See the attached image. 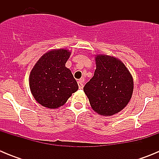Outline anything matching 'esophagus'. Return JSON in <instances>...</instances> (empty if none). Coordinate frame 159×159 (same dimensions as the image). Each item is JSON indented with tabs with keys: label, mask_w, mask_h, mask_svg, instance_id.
<instances>
[{
	"label": "esophagus",
	"mask_w": 159,
	"mask_h": 159,
	"mask_svg": "<svg viewBox=\"0 0 159 159\" xmlns=\"http://www.w3.org/2000/svg\"><path fill=\"white\" fill-rule=\"evenodd\" d=\"M78 85L80 89H83V88H84V80H80L78 81Z\"/></svg>",
	"instance_id": "1"
}]
</instances>
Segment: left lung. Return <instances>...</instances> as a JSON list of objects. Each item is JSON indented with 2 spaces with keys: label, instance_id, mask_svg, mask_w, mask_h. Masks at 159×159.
<instances>
[{
  "label": "left lung",
  "instance_id": "1",
  "mask_svg": "<svg viewBox=\"0 0 159 159\" xmlns=\"http://www.w3.org/2000/svg\"><path fill=\"white\" fill-rule=\"evenodd\" d=\"M94 76L84 88L92 108L102 116H111L126 107L131 99L134 80L125 64L116 57H95Z\"/></svg>",
  "mask_w": 159,
  "mask_h": 159
}]
</instances>
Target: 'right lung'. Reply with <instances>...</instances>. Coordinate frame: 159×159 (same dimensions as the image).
I'll return each instance as SVG.
<instances>
[{
    "instance_id": "right-lung-1",
    "label": "right lung",
    "mask_w": 159,
    "mask_h": 159,
    "mask_svg": "<svg viewBox=\"0 0 159 159\" xmlns=\"http://www.w3.org/2000/svg\"><path fill=\"white\" fill-rule=\"evenodd\" d=\"M71 53L67 49H52L44 53L32 67L29 88L32 96L43 107L57 109L78 90L71 70L65 67Z\"/></svg>"
}]
</instances>
